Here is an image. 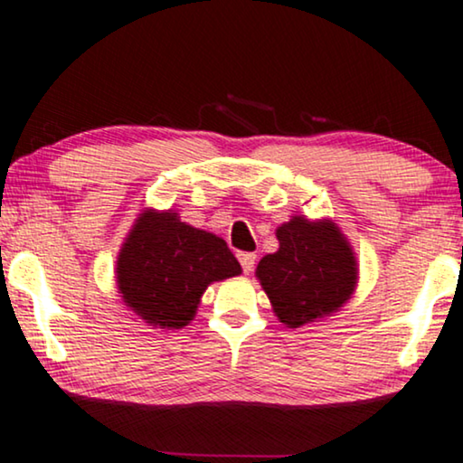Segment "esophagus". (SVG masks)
<instances>
[{
    "label": "esophagus",
    "instance_id": "34e87169",
    "mask_svg": "<svg viewBox=\"0 0 463 463\" xmlns=\"http://www.w3.org/2000/svg\"><path fill=\"white\" fill-rule=\"evenodd\" d=\"M238 260H240V266H242V269H244V274L253 272L255 261H257V255L255 253H240Z\"/></svg>",
    "mask_w": 463,
    "mask_h": 463
}]
</instances>
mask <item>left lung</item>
Instances as JSON below:
<instances>
[{
    "instance_id": "obj_1",
    "label": "left lung",
    "mask_w": 463,
    "mask_h": 463,
    "mask_svg": "<svg viewBox=\"0 0 463 463\" xmlns=\"http://www.w3.org/2000/svg\"><path fill=\"white\" fill-rule=\"evenodd\" d=\"M279 250L261 257L255 276L287 327L332 317L353 298L359 263L349 240L332 219L296 214L276 227Z\"/></svg>"
}]
</instances>
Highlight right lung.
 Masks as SVG:
<instances>
[{"label": "right lung", "mask_w": 463, "mask_h": 463, "mask_svg": "<svg viewBox=\"0 0 463 463\" xmlns=\"http://www.w3.org/2000/svg\"><path fill=\"white\" fill-rule=\"evenodd\" d=\"M240 274L223 238L184 223L172 208L137 214L114 268L123 304L159 329L189 326L203 291Z\"/></svg>", "instance_id": "1"}]
</instances>
